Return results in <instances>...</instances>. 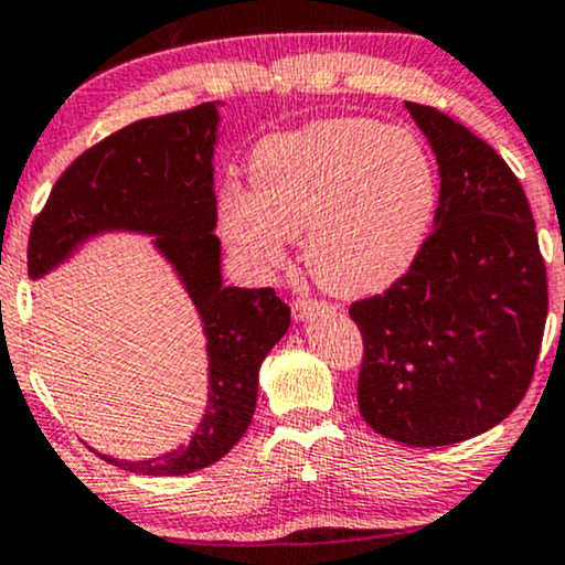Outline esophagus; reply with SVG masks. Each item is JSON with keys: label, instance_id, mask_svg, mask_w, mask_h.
I'll return each instance as SVG.
<instances>
[{"label": "esophagus", "instance_id": "34e87169", "mask_svg": "<svg viewBox=\"0 0 565 565\" xmlns=\"http://www.w3.org/2000/svg\"><path fill=\"white\" fill-rule=\"evenodd\" d=\"M319 305H321V302L313 300V297L300 295V297H295V300H291V313H295L297 321H305L310 313H313L316 308H319Z\"/></svg>", "mask_w": 565, "mask_h": 565}]
</instances>
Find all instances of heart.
Masks as SVG:
<instances>
[{"mask_svg":"<svg viewBox=\"0 0 565 565\" xmlns=\"http://www.w3.org/2000/svg\"><path fill=\"white\" fill-rule=\"evenodd\" d=\"M252 191L217 196V233L252 270H274L302 238L310 276L334 295H372L412 268L436 215L438 174L408 129L323 119L257 142Z\"/></svg>","mask_w":565,"mask_h":565,"instance_id":"heart-1","label":"heart"}]
</instances>
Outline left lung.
Here are the masks:
<instances>
[{
	"label": "left lung",
	"instance_id": "obj_1",
	"mask_svg": "<svg viewBox=\"0 0 565 565\" xmlns=\"http://www.w3.org/2000/svg\"><path fill=\"white\" fill-rule=\"evenodd\" d=\"M438 159L436 228L391 289L355 300L359 412L406 446L481 436L523 401L547 321V270L523 185L494 148L406 103Z\"/></svg>",
	"mask_w": 565,
	"mask_h": 565
}]
</instances>
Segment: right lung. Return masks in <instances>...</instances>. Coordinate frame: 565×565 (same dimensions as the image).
Instances as JSON below:
<instances>
[{
    "label": "right lung",
    "mask_w": 565,
    "mask_h": 565,
    "mask_svg": "<svg viewBox=\"0 0 565 565\" xmlns=\"http://www.w3.org/2000/svg\"><path fill=\"white\" fill-rule=\"evenodd\" d=\"M215 140V103L135 121L71 161L31 225V278L53 270L89 236L138 231L157 236V249L196 305L210 350V404L188 446L142 462L103 454L140 476H185L225 457L252 423L263 359L289 329V305L276 289L223 287L212 233Z\"/></svg>",
    "instance_id": "1"
}]
</instances>
